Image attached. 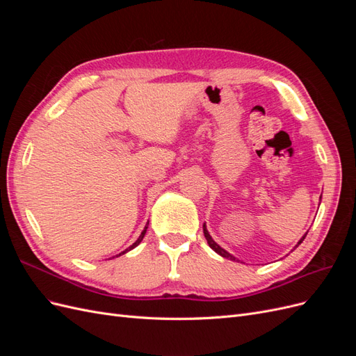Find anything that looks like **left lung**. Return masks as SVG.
I'll use <instances>...</instances> for the list:
<instances>
[{"label":"left lung","instance_id":"1","mask_svg":"<svg viewBox=\"0 0 356 356\" xmlns=\"http://www.w3.org/2000/svg\"><path fill=\"white\" fill-rule=\"evenodd\" d=\"M203 234H204V238H207V241H208V245L212 248V250L215 251V252H217V254H220L221 257H224V258H229V260H236V258L232 255V254H229L227 251H225V250H222V248L220 246V245H217V243H215V241L211 238V234L208 233V230H207V225H204L203 224ZM307 234V233H306ZM306 234L303 236V238H301L300 239V242H298V245L301 243V242H303L305 241V238H306Z\"/></svg>","mask_w":356,"mask_h":356}]
</instances>
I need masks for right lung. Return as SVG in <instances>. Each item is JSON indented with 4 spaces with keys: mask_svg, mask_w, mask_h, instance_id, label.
Returning a JSON list of instances; mask_svg holds the SVG:
<instances>
[{
    "mask_svg": "<svg viewBox=\"0 0 356 356\" xmlns=\"http://www.w3.org/2000/svg\"><path fill=\"white\" fill-rule=\"evenodd\" d=\"M147 229H148V225H145V229L143 230V233H141V236H139V238H138V241H136V242H135V243H134L132 246H129V248H127V250H124L123 252H120V254H118V255H122V254H126L127 251H131V250H134V248H135V246H138L139 243H141V241L144 239V236H145V232H147ZM118 255H115V257H118ZM113 258H114V257H113Z\"/></svg>",
    "mask_w": 356,
    "mask_h": 356,
    "instance_id": "add662e5",
    "label": "right lung"
}]
</instances>
